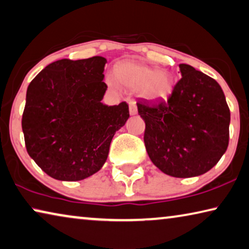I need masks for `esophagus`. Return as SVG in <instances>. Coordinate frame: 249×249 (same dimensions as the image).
<instances>
[{"label":"esophagus","mask_w":249,"mask_h":249,"mask_svg":"<svg viewBox=\"0 0 249 249\" xmlns=\"http://www.w3.org/2000/svg\"><path fill=\"white\" fill-rule=\"evenodd\" d=\"M129 114L131 115H136L137 114V106H136V103L134 101H129Z\"/></svg>","instance_id":"obj_1"}]
</instances>
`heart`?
Wrapping results in <instances>:
<instances>
[{"label": "heart", "instance_id": "b5f03b06", "mask_svg": "<svg viewBox=\"0 0 249 249\" xmlns=\"http://www.w3.org/2000/svg\"><path fill=\"white\" fill-rule=\"evenodd\" d=\"M117 78L126 88L142 92L144 97L153 102L167 101L175 89V78L171 73L134 62L122 63L117 69ZM106 82L113 88L117 85L113 74L107 75Z\"/></svg>", "mask_w": 249, "mask_h": 249}]
</instances>
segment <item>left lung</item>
I'll return each instance as SVG.
<instances>
[{
    "instance_id": "1",
    "label": "left lung",
    "mask_w": 249,
    "mask_h": 249,
    "mask_svg": "<svg viewBox=\"0 0 249 249\" xmlns=\"http://www.w3.org/2000/svg\"><path fill=\"white\" fill-rule=\"evenodd\" d=\"M181 78L164 102H137L149 159L166 175L187 178L210 171L226 152L231 112L214 78L179 64Z\"/></svg>"
}]
</instances>
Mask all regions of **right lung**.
I'll list each match as a JSON object with an SVG mask.
<instances>
[{
  "mask_svg": "<svg viewBox=\"0 0 249 249\" xmlns=\"http://www.w3.org/2000/svg\"><path fill=\"white\" fill-rule=\"evenodd\" d=\"M106 63L102 56L63 58L42 70L27 88L22 117L26 151L55 179L82 180L100 171L113 136L128 120L126 102L102 103Z\"/></svg>",
  "mask_w": 249,
  "mask_h": 249,
  "instance_id": "obj_1",
  "label": "right lung"
}]
</instances>
